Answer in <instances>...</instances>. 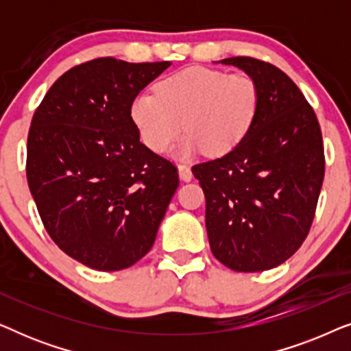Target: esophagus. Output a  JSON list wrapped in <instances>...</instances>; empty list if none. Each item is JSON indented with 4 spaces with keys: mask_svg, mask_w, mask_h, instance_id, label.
Masks as SVG:
<instances>
[{
    "mask_svg": "<svg viewBox=\"0 0 351 351\" xmlns=\"http://www.w3.org/2000/svg\"><path fill=\"white\" fill-rule=\"evenodd\" d=\"M179 174H180V179L184 182H190L191 177H193L191 169L186 165H179Z\"/></svg>",
    "mask_w": 351,
    "mask_h": 351,
    "instance_id": "esophagus-1",
    "label": "esophagus"
}]
</instances>
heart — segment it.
<instances>
[{"mask_svg":"<svg viewBox=\"0 0 351 351\" xmlns=\"http://www.w3.org/2000/svg\"><path fill=\"white\" fill-rule=\"evenodd\" d=\"M258 108L261 88L254 76L189 66L162 78L156 94H137L129 113L152 152H166L185 129L189 136L177 148L180 156L203 150L222 156L247 137Z\"/></svg>","mask_w":351,"mask_h":351,"instance_id":"1","label":"heart"}]
</instances>
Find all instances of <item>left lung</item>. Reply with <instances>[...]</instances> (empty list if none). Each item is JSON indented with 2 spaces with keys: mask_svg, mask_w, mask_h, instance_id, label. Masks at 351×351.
<instances>
[{
  "mask_svg": "<svg viewBox=\"0 0 351 351\" xmlns=\"http://www.w3.org/2000/svg\"><path fill=\"white\" fill-rule=\"evenodd\" d=\"M257 80L261 108L247 137L191 172L206 196L210 251L234 271L281 265L305 241L324 179L318 118L297 84L268 62L230 57Z\"/></svg>",
  "mask_w": 351,
  "mask_h": 351,
  "instance_id": "8db88e82",
  "label": "left lung"
}]
</instances>
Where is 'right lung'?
<instances>
[{"mask_svg":"<svg viewBox=\"0 0 351 351\" xmlns=\"http://www.w3.org/2000/svg\"><path fill=\"white\" fill-rule=\"evenodd\" d=\"M169 62L100 57L65 71L32 118L27 180L57 246L117 271L150 251L179 171L141 142L131 102Z\"/></svg>","mask_w":351,"mask_h":351,"instance_id":"right-lung-1","label":"right lung"}]
</instances>
